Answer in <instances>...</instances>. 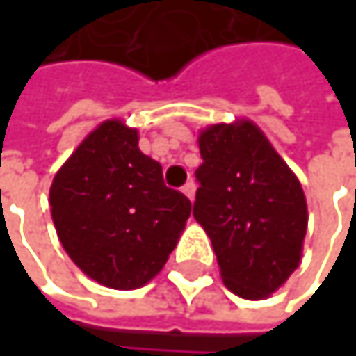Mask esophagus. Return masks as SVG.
Returning <instances> with one entry per match:
<instances>
[{
    "mask_svg": "<svg viewBox=\"0 0 356 356\" xmlns=\"http://www.w3.org/2000/svg\"><path fill=\"white\" fill-rule=\"evenodd\" d=\"M183 193L193 202V195H195V183H193V181H187V183L183 185Z\"/></svg>",
    "mask_w": 356,
    "mask_h": 356,
    "instance_id": "esophagus-1",
    "label": "esophagus"
}]
</instances>
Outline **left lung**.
Returning <instances> with one entry per match:
<instances>
[{
    "instance_id": "left-lung-1",
    "label": "left lung",
    "mask_w": 356,
    "mask_h": 356,
    "mask_svg": "<svg viewBox=\"0 0 356 356\" xmlns=\"http://www.w3.org/2000/svg\"><path fill=\"white\" fill-rule=\"evenodd\" d=\"M193 218L212 241L225 284L243 299L272 295L297 270L307 202L289 165L248 119L200 134Z\"/></svg>"
}]
</instances>
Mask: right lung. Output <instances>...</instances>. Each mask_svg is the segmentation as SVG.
<instances>
[{"label":"right lung","mask_w":356,"mask_h":356,"mask_svg":"<svg viewBox=\"0 0 356 356\" xmlns=\"http://www.w3.org/2000/svg\"><path fill=\"white\" fill-rule=\"evenodd\" d=\"M138 131L111 119L74 150L51 183L53 225L72 261L108 289L152 280L175 249L191 202L165 185Z\"/></svg>","instance_id":"obj_1"}]
</instances>
